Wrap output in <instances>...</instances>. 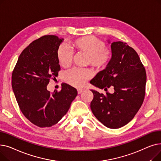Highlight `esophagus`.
Wrapping results in <instances>:
<instances>
[{
    "label": "esophagus",
    "mask_w": 161,
    "mask_h": 161,
    "mask_svg": "<svg viewBox=\"0 0 161 161\" xmlns=\"http://www.w3.org/2000/svg\"><path fill=\"white\" fill-rule=\"evenodd\" d=\"M83 91H84V90H83V89H78V94L81 93V92H82Z\"/></svg>",
    "instance_id": "1"
}]
</instances>
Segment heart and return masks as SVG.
Masks as SVG:
<instances>
[{"label": "heart", "instance_id": "obj_1", "mask_svg": "<svg viewBox=\"0 0 161 161\" xmlns=\"http://www.w3.org/2000/svg\"><path fill=\"white\" fill-rule=\"evenodd\" d=\"M72 45L78 51L87 55V62L92 67L103 69L110 61L112 52L110 49L106 47L104 41L93 36H85L75 40ZM73 53L70 49L63 44L58 50V61L63 68L69 67L72 61ZM91 76L88 69H73L65 75V80L75 87H81Z\"/></svg>", "mask_w": 161, "mask_h": 161}]
</instances>
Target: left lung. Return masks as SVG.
<instances>
[{
	"label": "left lung",
	"mask_w": 161,
	"mask_h": 161,
	"mask_svg": "<svg viewBox=\"0 0 161 161\" xmlns=\"http://www.w3.org/2000/svg\"><path fill=\"white\" fill-rule=\"evenodd\" d=\"M112 57L106 69L100 71L91 83L104 89L106 94L91 90V109L106 127L119 129L129 123L138 112L146 94V72L132 47L123 42L111 45ZM113 87L111 94L107 89Z\"/></svg>",
	"instance_id": "obj_1"
}]
</instances>
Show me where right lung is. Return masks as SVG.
I'll list each match as a JSON object with an SVG mask.
<instances>
[{
	"label": "right lung",
	"mask_w": 161,
	"mask_h": 161,
	"mask_svg": "<svg viewBox=\"0 0 161 161\" xmlns=\"http://www.w3.org/2000/svg\"><path fill=\"white\" fill-rule=\"evenodd\" d=\"M63 40L55 35L34 40L23 51L12 72V86L21 111L40 128L57 124L78 95L77 90L65 83L60 91L47 89L50 80L61 70L57 53Z\"/></svg>",
	"instance_id": "right-lung-1"
}]
</instances>
